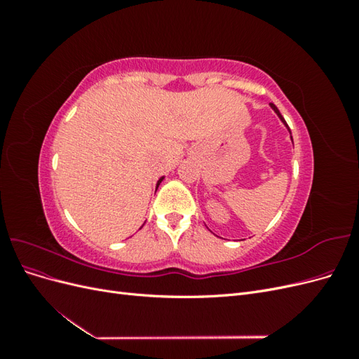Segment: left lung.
<instances>
[{"instance_id":"1","label":"left lung","mask_w":359,"mask_h":359,"mask_svg":"<svg viewBox=\"0 0 359 359\" xmlns=\"http://www.w3.org/2000/svg\"><path fill=\"white\" fill-rule=\"evenodd\" d=\"M271 107H273V109H274V111H276V114H277V115H278V116H280V119H281V121H283V123H285V124H286V121H285V118H283V116H281V114H280V111H278V109H277V106H276V104H273V103H271ZM286 127H287V128H289V126H287V124H286Z\"/></svg>"}]
</instances>
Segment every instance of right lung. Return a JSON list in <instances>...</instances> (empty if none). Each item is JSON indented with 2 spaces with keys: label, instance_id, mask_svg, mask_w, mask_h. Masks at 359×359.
<instances>
[{
  "label": "right lung",
  "instance_id": "right-lung-1",
  "mask_svg": "<svg viewBox=\"0 0 359 359\" xmlns=\"http://www.w3.org/2000/svg\"><path fill=\"white\" fill-rule=\"evenodd\" d=\"M161 181H163V178H160V180H158V182H157V187H158V184H160Z\"/></svg>",
  "mask_w": 359,
  "mask_h": 359
}]
</instances>
